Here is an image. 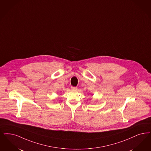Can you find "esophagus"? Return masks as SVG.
Here are the masks:
<instances>
[{"instance_id": "esophagus-1", "label": "esophagus", "mask_w": 151, "mask_h": 151, "mask_svg": "<svg viewBox=\"0 0 151 151\" xmlns=\"http://www.w3.org/2000/svg\"><path fill=\"white\" fill-rule=\"evenodd\" d=\"M78 89L77 87H75V86H71V90L73 91H76Z\"/></svg>"}]
</instances>
